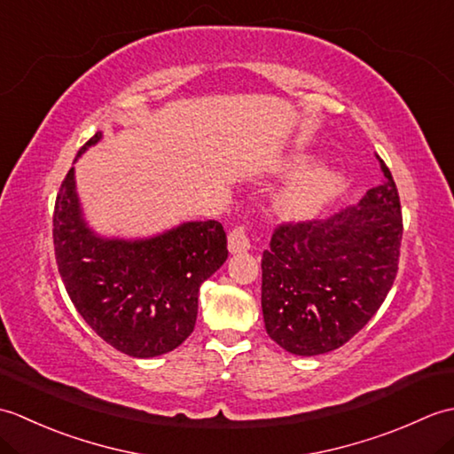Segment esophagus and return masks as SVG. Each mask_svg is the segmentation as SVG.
Masks as SVG:
<instances>
[{
	"label": "esophagus",
	"instance_id": "esophagus-1",
	"mask_svg": "<svg viewBox=\"0 0 454 454\" xmlns=\"http://www.w3.org/2000/svg\"><path fill=\"white\" fill-rule=\"evenodd\" d=\"M249 246H252V242H249V234L246 226H236L232 232L228 234V249L232 254L247 252Z\"/></svg>",
	"mask_w": 454,
	"mask_h": 454
}]
</instances>
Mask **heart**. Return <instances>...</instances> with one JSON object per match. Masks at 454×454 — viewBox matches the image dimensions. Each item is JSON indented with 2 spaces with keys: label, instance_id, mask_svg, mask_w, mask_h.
Listing matches in <instances>:
<instances>
[{
  "label": "heart",
  "instance_id": "1",
  "mask_svg": "<svg viewBox=\"0 0 454 454\" xmlns=\"http://www.w3.org/2000/svg\"><path fill=\"white\" fill-rule=\"evenodd\" d=\"M343 176L332 168H316L288 185L277 205L286 216L306 218L320 212L343 191Z\"/></svg>",
  "mask_w": 454,
  "mask_h": 454
}]
</instances>
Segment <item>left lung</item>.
<instances>
[{"mask_svg":"<svg viewBox=\"0 0 454 454\" xmlns=\"http://www.w3.org/2000/svg\"><path fill=\"white\" fill-rule=\"evenodd\" d=\"M379 161L384 179L366 191L359 207L324 220L286 222L263 252L265 330L288 353L337 349L363 330L390 293L403 224L396 183Z\"/></svg>","mask_w":454,"mask_h":454,"instance_id":"obj_1","label":"left lung"}]
</instances>
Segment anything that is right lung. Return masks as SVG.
<instances>
[{
  "mask_svg": "<svg viewBox=\"0 0 454 454\" xmlns=\"http://www.w3.org/2000/svg\"><path fill=\"white\" fill-rule=\"evenodd\" d=\"M99 140L101 132L78 156ZM52 222L67 296L103 341L148 359L173 351L192 333L199 288L228 257L220 222H183L146 239L101 238L82 216L74 168L58 191Z\"/></svg>",
  "mask_w": 454,
  "mask_h": 454,
  "instance_id": "add662e5",
  "label": "right lung"
}]
</instances>
